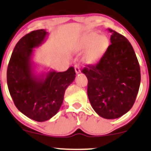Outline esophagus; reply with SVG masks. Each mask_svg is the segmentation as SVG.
Here are the masks:
<instances>
[{"mask_svg":"<svg viewBox=\"0 0 151 151\" xmlns=\"http://www.w3.org/2000/svg\"><path fill=\"white\" fill-rule=\"evenodd\" d=\"M74 69H75L76 74H80L81 72V70H80V66L79 64H75L74 66Z\"/></svg>","mask_w":151,"mask_h":151,"instance_id":"34e87169","label":"esophagus"}]
</instances>
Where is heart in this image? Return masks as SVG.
<instances>
[{
    "instance_id": "b5f03b06",
    "label": "heart",
    "mask_w": 151,
    "mask_h": 151,
    "mask_svg": "<svg viewBox=\"0 0 151 151\" xmlns=\"http://www.w3.org/2000/svg\"><path fill=\"white\" fill-rule=\"evenodd\" d=\"M109 45V39L106 36L91 32L85 33L79 38L75 44V49L79 51L87 50L84 58L85 63L93 64L101 58Z\"/></svg>"
}]
</instances>
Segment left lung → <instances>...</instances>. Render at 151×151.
Instances as JSON below:
<instances>
[{"mask_svg":"<svg viewBox=\"0 0 151 151\" xmlns=\"http://www.w3.org/2000/svg\"><path fill=\"white\" fill-rule=\"evenodd\" d=\"M111 45L96 65L82 72L88 80V96L93 109L106 119L121 117L131 109L140 85L139 62L133 47L112 29Z\"/></svg>","mask_w":151,"mask_h":151,"instance_id":"obj_1","label":"left lung"}]
</instances>
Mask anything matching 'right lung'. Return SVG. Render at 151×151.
I'll return each mask as SVG.
<instances>
[{
    "instance_id": "right-lung-1",
    "label": "right lung",
    "mask_w": 151,
    "mask_h": 151,
    "mask_svg": "<svg viewBox=\"0 0 151 151\" xmlns=\"http://www.w3.org/2000/svg\"><path fill=\"white\" fill-rule=\"evenodd\" d=\"M47 32L33 30L15 46L7 68V85L16 107L32 120L43 122L52 118L61 106L65 91L75 79L74 67L63 72L52 70L36 75L32 62L33 48L44 43Z\"/></svg>"
}]
</instances>
